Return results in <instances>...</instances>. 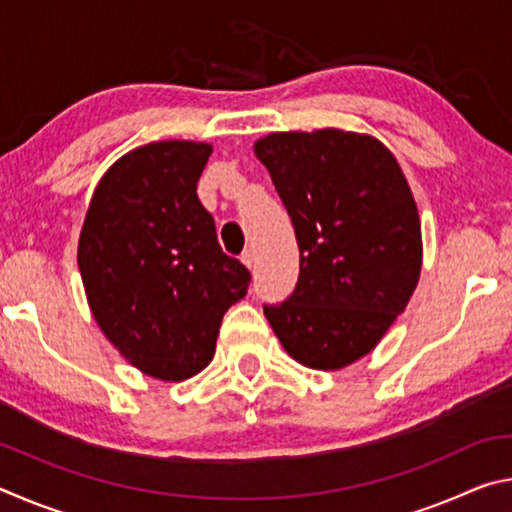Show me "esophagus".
<instances>
[{
	"label": "esophagus",
	"instance_id": "1",
	"mask_svg": "<svg viewBox=\"0 0 512 512\" xmlns=\"http://www.w3.org/2000/svg\"><path fill=\"white\" fill-rule=\"evenodd\" d=\"M241 262H244L250 268V271H253V268H255V253H253V250H246V253L241 255Z\"/></svg>",
	"mask_w": 512,
	"mask_h": 512
}]
</instances>
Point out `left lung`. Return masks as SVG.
Instances as JSON below:
<instances>
[{
    "mask_svg": "<svg viewBox=\"0 0 512 512\" xmlns=\"http://www.w3.org/2000/svg\"><path fill=\"white\" fill-rule=\"evenodd\" d=\"M257 160L291 216L300 275L264 316L302 366L341 370L377 348L422 268L418 205L395 155L366 133H271Z\"/></svg>",
    "mask_w": 512,
    "mask_h": 512,
    "instance_id": "8db88e82",
    "label": "left lung"
}]
</instances>
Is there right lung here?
<instances>
[{"mask_svg": "<svg viewBox=\"0 0 512 512\" xmlns=\"http://www.w3.org/2000/svg\"><path fill=\"white\" fill-rule=\"evenodd\" d=\"M212 144L164 140L128 151L103 173L79 237L94 320L140 372L183 381L214 357L223 314L250 273L216 239L198 201Z\"/></svg>", "mask_w": 512, "mask_h": 512, "instance_id": "obj_1", "label": "right lung"}]
</instances>
